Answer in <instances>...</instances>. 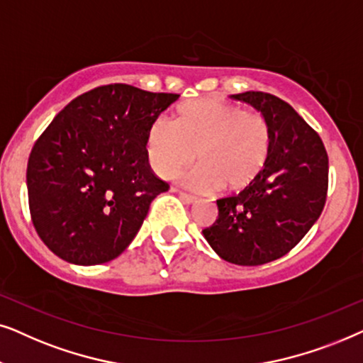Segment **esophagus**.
<instances>
[{"label": "esophagus", "mask_w": 363, "mask_h": 363, "mask_svg": "<svg viewBox=\"0 0 363 363\" xmlns=\"http://www.w3.org/2000/svg\"><path fill=\"white\" fill-rule=\"evenodd\" d=\"M179 197H181V201L184 202V204H187V206H192V204H196V202H197V199H196L194 196L184 194V192H179Z\"/></svg>", "instance_id": "34e87169"}]
</instances>
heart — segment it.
I'll use <instances>...</instances> for the list:
<instances>
[{"label":"heart","mask_w":363,"mask_h":363,"mask_svg":"<svg viewBox=\"0 0 363 363\" xmlns=\"http://www.w3.org/2000/svg\"><path fill=\"white\" fill-rule=\"evenodd\" d=\"M270 129L259 111H242L220 99H196L179 108V119L159 116L147 133L149 162L157 176L171 179L196 159L199 166L177 176L187 189L207 194L242 191L262 172Z\"/></svg>","instance_id":"1"}]
</instances>
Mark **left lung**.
Listing matches in <instances>:
<instances>
[{"instance_id":"8db88e82","label":"left lung","mask_w":363,"mask_h":363,"mask_svg":"<svg viewBox=\"0 0 363 363\" xmlns=\"http://www.w3.org/2000/svg\"><path fill=\"white\" fill-rule=\"evenodd\" d=\"M230 98L250 104L267 121L269 156L252 184L217 201L219 219L202 234L227 262L260 265L296 247L320 217L328 157L318 134L286 101L262 91Z\"/></svg>"}]
</instances>
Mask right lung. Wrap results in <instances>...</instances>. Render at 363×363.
Returning <instances> with one entry per match:
<instances>
[{
	"label": "right lung",
	"mask_w": 363,
	"mask_h": 363,
	"mask_svg": "<svg viewBox=\"0 0 363 363\" xmlns=\"http://www.w3.org/2000/svg\"><path fill=\"white\" fill-rule=\"evenodd\" d=\"M179 94L109 84L72 99L28 159L33 224L48 249L76 265L109 262L133 242L169 186L147 161V133Z\"/></svg>",
	"instance_id": "right-lung-1"
}]
</instances>
